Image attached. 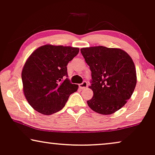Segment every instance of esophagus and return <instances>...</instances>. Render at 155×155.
I'll return each instance as SVG.
<instances>
[{"label": "esophagus", "instance_id": "34e87169", "mask_svg": "<svg viewBox=\"0 0 155 155\" xmlns=\"http://www.w3.org/2000/svg\"><path fill=\"white\" fill-rule=\"evenodd\" d=\"M87 87V83L86 81H84L82 84H79V87L81 90H84Z\"/></svg>", "mask_w": 155, "mask_h": 155}]
</instances>
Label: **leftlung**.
Instances as JSON below:
<instances>
[{"label":"left lung","instance_id":"1","mask_svg":"<svg viewBox=\"0 0 155 155\" xmlns=\"http://www.w3.org/2000/svg\"><path fill=\"white\" fill-rule=\"evenodd\" d=\"M91 70L93 91L87 105L94 112L110 115L123 107L130 99L137 85L134 63L121 48L103 46L81 48Z\"/></svg>","mask_w":155,"mask_h":155}]
</instances>
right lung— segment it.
Returning <instances> with one entry per match:
<instances>
[{"label":"right lung","mask_w":155,"mask_h":155,"mask_svg":"<svg viewBox=\"0 0 155 155\" xmlns=\"http://www.w3.org/2000/svg\"><path fill=\"white\" fill-rule=\"evenodd\" d=\"M79 52L77 47L46 45L32 53L21 72L23 91L37 111L51 115L63 108L78 85L71 84L67 65Z\"/></svg>","instance_id":"1"}]
</instances>
